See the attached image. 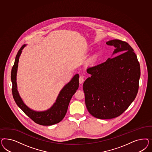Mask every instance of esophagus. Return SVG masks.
<instances>
[{
	"mask_svg": "<svg viewBox=\"0 0 152 152\" xmlns=\"http://www.w3.org/2000/svg\"><path fill=\"white\" fill-rule=\"evenodd\" d=\"M84 81V77L83 75H80V77H79V83H82Z\"/></svg>",
	"mask_w": 152,
	"mask_h": 152,
	"instance_id": "obj_1",
	"label": "esophagus"
}]
</instances>
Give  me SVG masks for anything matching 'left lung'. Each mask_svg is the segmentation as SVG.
Returning <instances> with one entry per match:
<instances>
[{
	"label": "left lung",
	"mask_w": 152,
	"mask_h": 152,
	"mask_svg": "<svg viewBox=\"0 0 152 152\" xmlns=\"http://www.w3.org/2000/svg\"><path fill=\"white\" fill-rule=\"evenodd\" d=\"M115 47L116 56L88 67L91 77L83 85L89 113L100 119H110L122 114L138 94L140 67L132 47L126 42H107Z\"/></svg>",
	"instance_id": "1"
}]
</instances>
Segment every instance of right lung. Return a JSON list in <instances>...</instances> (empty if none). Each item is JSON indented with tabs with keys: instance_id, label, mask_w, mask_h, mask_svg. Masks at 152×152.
<instances>
[{
	"instance_id": "1",
	"label": "right lung",
	"mask_w": 152,
	"mask_h": 152,
	"mask_svg": "<svg viewBox=\"0 0 152 152\" xmlns=\"http://www.w3.org/2000/svg\"><path fill=\"white\" fill-rule=\"evenodd\" d=\"M25 46L26 45L22 46L18 52L11 72L12 94L14 101H15L17 105L22 109V110L30 119L38 124L49 126L58 123L64 118V116L67 113L71 99L78 89L79 75H75L71 81L64 86V88L60 92L55 103L51 109L42 112H37L32 110L23 103V101L19 95L17 88L16 76L19 58L22 53V50Z\"/></svg>"
}]
</instances>
